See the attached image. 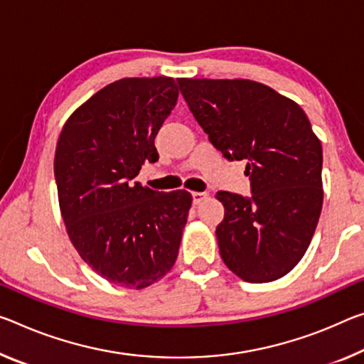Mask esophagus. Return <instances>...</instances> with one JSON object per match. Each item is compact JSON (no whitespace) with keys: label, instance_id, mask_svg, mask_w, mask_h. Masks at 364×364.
I'll return each mask as SVG.
<instances>
[{"label":"esophagus","instance_id":"1","mask_svg":"<svg viewBox=\"0 0 364 364\" xmlns=\"http://www.w3.org/2000/svg\"><path fill=\"white\" fill-rule=\"evenodd\" d=\"M207 198H209V194L207 193H193V204L198 205L203 203V200H205Z\"/></svg>","mask_w":364,"mask_h":364}]
</instances>
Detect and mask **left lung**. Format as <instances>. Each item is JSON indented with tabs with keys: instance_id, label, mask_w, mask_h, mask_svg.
Returning a JSON list of instances; mask_svg holds the SVG:
<instances>
[{
	"instance_id": "obj_1",
	"label": "left lung",
	"mask_w": 364,
	"mask_h": 364,
	"mask_svg": "<svg viewBox=\"0 0 364 364\" xmlns=\"http://www.w3.org/2000/svg\"><path fill=\"white\" fill-rule=\"evenodd\" d=\"M200 128L228 160H246L251 198L218 191L227 267L251 284L301 261L322 210V146L303 108L250 79H176Z\"/></svg>"
}]
</instances>
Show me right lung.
<instances>
[{"instance_id": "right-lung-1", "label": "right lung", "mask_w": 364, "mask_h": 364, "mask_svg": "<svg viewBox=\"0 0 364 364\" xmlns=\"http://www.w3.org/2000/svg\"><path fill=\"white\" fill-rule=\"evenodd\" d=\"M178 100L173 77H124L82 103L63 126L55 180L73 246L109 284L142 290L171 270L193 204L132 180L159 160L155 136Z\"/></svg>"}]
</instances>
